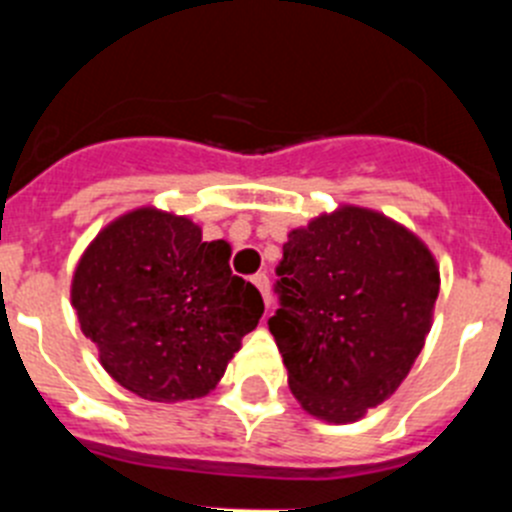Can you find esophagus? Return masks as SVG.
I'll return each mask as SVG.
<instances>
[{
  "mask_svg": "<svg viewBox=\"0 0 512 512\" xmlns=\"http://www.w3.org/2000/svg\"><path fill=\"white\" fill-rule=\"evenodd\" d=\"M253 284H256V289H259V292H261V297H264L266 310H269V307H271V287H269V277H266V274H256V277H253Z\"/></svg>",
  "mask_w": 512,
  "mask_h": 512,
  "instance_id": "obj_1",
  "label": "esophagus"
}]
</instances>
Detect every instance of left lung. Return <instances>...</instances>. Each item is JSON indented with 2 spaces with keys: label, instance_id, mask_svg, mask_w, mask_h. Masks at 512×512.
I'll list each match as a JSON object with an SVG mask.
<instances>
[{
  "label": "left lung",
  "instance_id": "left-lung-1",
  "mask_svg": "<svg viewBox=\"0 0 512 512\" xmlns=\"http://www.w3.org/2000/svg\"><path fill=\"white\" fill-rule=\"evenodd\" d=\"M269 320L292 395L325 423H356L408 377L433 325L441 274L423 238L359 205L292 228Z\"/></svg>",
  "mask_w": 512,
  "mask_h": 512
}]
</instances>
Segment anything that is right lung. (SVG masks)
<instances>
[{"label": "right lung", "mask_w": 512, "mask_h": 512, "mask_svg": "<svg viewBox=\"0 0 512 512\" xmlns=\"http://www.w3.org/2000/svg\"><path fill=\"white\" fill-rule=\"evenodd\" d=\"M228 261V241H202L194 220L153 205L104 225L71 277V305L104 372L151 402L215 390L264 315L259 289Z\"/></svg>", "instance_id": "right-lung-1"}]
</instances>
